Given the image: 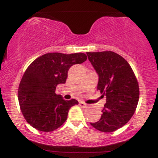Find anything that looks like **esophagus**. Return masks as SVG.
I'll return each instance as SVG.
<instances>
[{"label":"esophagus","mask_w":158,"mask_h":158,"mask_svg":"<svg viewBox=\"0 0 158 158\" xmlns=\"http://www.w3.org/2000/svg\"><path fill=\"white\" fill-rule=\"evenodd\" d=\"M79 106H80L81 107H82V108L87 107V105H86V104L85 103V102H79Z\"/></svg>","instance_id":"34e87169"}]
</instances>
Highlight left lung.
<instances>
[{
	"label": "left lung",
	"mask_w": 158,
	"mask_h": 158,
	"mask_svg": "<svg viewBox=\"0 0 158 158\" xmlns=\"http://www.w3.org/2000/svg\"><path fill=\"white\" fill-rule=\"evenodd\" d=\"M99 76L98 89L106 97L101 119L90 123L102 132H112L125 125L134 115L139 99V87L130 64L112 51L86 52Z\"/></svg>",
	"instance_id": "1"
}]
</instances>
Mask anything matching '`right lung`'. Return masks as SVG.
Listing matches in <instances>:
<instances>
[{
	"label": "right lung",
	"mask_w": 158,
	"mask_h": 158,
	"mask_svg": "<svg viewBox=\"0 0 158 158\" xmlns=\"http://www.w3.org/2000/svg\"><path fill=\"white\" fill-rule=\"evenodd\" d=\"M85 53L49 52L39 56L24 72L18 89L21 112L30 125L38 131H55L66 121L76 99L64 100L55 93L58 84L65 83L68 72L74 64L86 61Z\"/></svg>",
	"instance_id": "1"
}]
</instances>
